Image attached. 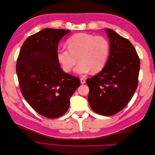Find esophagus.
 I'll return each mask as SVG.
<instances>
[{
  "instance_id": "34e87169",
  "label": "esophagus",
  "mask_w": 155,
  "mask_h": 155,
  "mask_svg": "<svg viewBox=\"0 0 155 155\" xmlns=\"http://www.w3.org/2000/svg\"><path fill=\"white\" fill-rule=\"evenodd\" d=\"M80 81H81V84H85V82H86L85 79H84V78H80Z\"/></svg>"
}]
</instances>
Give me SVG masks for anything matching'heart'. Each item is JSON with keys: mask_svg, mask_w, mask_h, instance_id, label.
Wrapping results in <instances>:
<instances>
[{"mask_svg": "<svg viewBox=\"0 0 155 155\" xmlns=\"http://www.w3.org/2000/svg\"><path fill=\"white\" fill-rule=\"evenodd\" d=\"M68 49H59L57 58L64 72H69L78 60L75 71L80 74L100 71L105 65L109 54V43L101 36L79 33L67 40Z\"/></svg>", "mask_w": 155, "mask_h": 155, "instance_id": "b5f03b06", "label": "heart"}]
</instances>
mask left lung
I'll return each instance as SVG.
<instances>
[{
	"label": "left lung",
	"mask_w": 155,
	"mask_h": 155,
	"mask_svg": "<svg viewBox=\"0 0 155 155\" xmlns=\"http://www.w3.org/2000/svg\"><path fill=\"white\" fill-rule=\"evenodd\" d=\"M110 53L104 68L87 79L88 103L93 111L112 116L122 110L137 90L140 61L130 42L114 31L106 29Z\"/></svg>",
	"instance_id": "1"
}]
</instances>
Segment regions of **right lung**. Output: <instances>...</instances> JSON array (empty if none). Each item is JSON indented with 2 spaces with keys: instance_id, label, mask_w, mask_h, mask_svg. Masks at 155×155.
I'll use <instances>...</instances> for the list:
<instances>
[{
  "instance_id": "add662e5",
  "label": "right lung",
  "mask_w": 155,
  "mask_h": 155,
  "mask_svg": "<svg viewBox=\"0 0 155 155\" xmlns=\"http://www.w3.org/2000/svg\"><path fill=\"white\" fill-rule=\"evenodd\" d=\"M70 30L46 28L30 36L18 54L16 72L21 92L37 112L48 118L63 115L81 84L64 72L57 58L59 41Z\"/></svg>"
}]
</instances>
